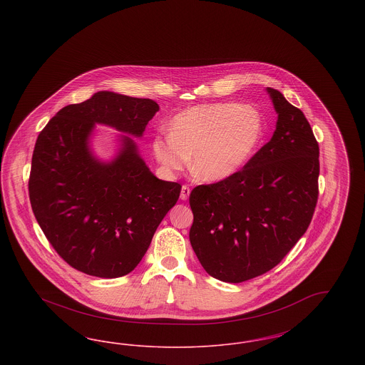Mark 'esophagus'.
<instances>
[{
    "label": "esophagus",
    "mask_w": 365,
    "mask_h": 365,
    "mask_svg": "<svg viewBox=\"0 0 365 365\" xmlns=\"http://www.w3.org/2000/svg\"><path fill=\"white\" fill-rule=\"evenodd\" d=\"M190 187H189V186L183 185V186H182V190H180V200L186 201V200L189 198V195H190Z\"/></svg>",
    "instance_id": "34e87169"
}]
</instances>
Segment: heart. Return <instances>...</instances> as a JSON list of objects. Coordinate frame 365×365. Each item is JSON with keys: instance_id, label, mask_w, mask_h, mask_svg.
Here are the masks:
<instances>
[{"instance_id": "b5f03b06", "label": "heart", "mask_w": 365, "mask_h": 365, "mask_svg": "<svg viewBox=\"0 0 365 365\" xmlns=\"http://www.w3.org/2000/svg\"><path fill=\"white\" fill-rule=\"evenodd\" d=\"M170 135L156 134L152 153L168 174L190 164L201 179L225 180L241 171L255 155L264 133L260 112L234 103L195 105L170 122Z\"/></svg>"}]
</instances>
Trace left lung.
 I'll return each mask as SVG.
<instances>
[{
	"label": "left lung",
	"mask_w": 365,
	"mask_h": 365,
	"mask_svg": "<svg viewBox=\"0 0 365 365\" xmlns=\"http://www.w3.org/2000/svg\"><path fill=\"white\" fill-rule=\"evenodd\" d=\"M277 130L241 171L190 192V243L210 277L241 283L277 267L305 234L319 195V143L305 115L267 87Z\"/></svg>",
	"instance_id": "left-lung-1"
}]
</instances>
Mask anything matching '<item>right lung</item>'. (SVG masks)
<instances>
[{"label": "right lung", "mask_w": 365, "mask_h": 365, "mask_svg": "<svg viewBox=\"0 0 365 365\" xmlns=\"http://www.w3.org/2000/svg\"><path fill=\"white\" fill-rule=\"evenodd\" d=\"M157 110L149 98L98 91L60 109L39 133L30 202L45 237L72 268L98 278L130 274L176 204L182 186L152 174L130 137L123 135L109 163L90 149L94 124L142 137Z\"/></svg>", "instance_id": "add662e5"}]
</instances>
